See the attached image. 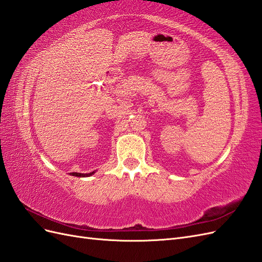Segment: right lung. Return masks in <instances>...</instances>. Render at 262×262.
<instances>
[{
  "label": "right lung",
  "mask_w": 262,
  "mask_h": 262,
  "mask_svg": "<svg viewBox=\"0 0 262 262\" xmlns=\"http://www.w3.org/2000/svg\"><path fill=\"white\" fill-rule=\"evenodd\" d=\"M94 172H90V173H78V172H71L70 174L71 176H74V177H90L92 176Z\"/></svg>",
  "instance_id": "right-lung-1"
}]
</instances>
